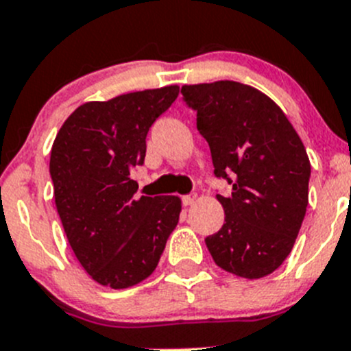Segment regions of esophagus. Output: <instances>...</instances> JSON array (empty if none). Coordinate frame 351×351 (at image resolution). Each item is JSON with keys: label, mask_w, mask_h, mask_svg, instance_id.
Instances as JSON below:
<instances>
[{"label": "esophagus", "mask_w": 351, "mask_h": 351, "mask_svg": "<svg viewBox=\"0 0 351 351\" xmlns=\"http://www.w3.org/2000/svg\"><path fill=\"white\" fill-rule=\"evenodd\" d=\"M196 202V195H186V196H182V205L184 206H189V205H193V203Z\"/></svg>", "instance_id": "1"}]
</instances>
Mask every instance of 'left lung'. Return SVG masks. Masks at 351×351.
<instances>
[{
  "mask_svg": "<svg viewBox=\"0 0 351 351\" xmlns=\"http://www.w3.org/2000/svg\"><path fill=\"white\" fill-rule=\"evenodd\" d=\"M210 146L215 178L232 184L223 226L205 238L220 269L260 279L291 253L306 205L310 160L295 128L269 96L234 81L182 86Z\"/></svg>",
  "mask_w": 351,
  "mask_h": 351,
  "instance_id": "1",
  "label": "left lung"
}]
</instances>
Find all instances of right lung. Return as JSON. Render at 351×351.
<instances>
[{"label":"right lung","mask_w":351,"mask_h":351,"mask_svg":"<svg viewBox=\"0 0 351 351\" xmlns=\"http://www.w3.org/2000/svg\"><path fill=\"white\" fill-rule=\"evenodd\" d=\"M178 86L89 101L63 122L49 158L55 203L86 272L113 289L152 276L181 213L178 196H141L131 173L146 134L176 101Z\"/></svg>","instance_id":"right-lung-1"}]
</instances>
